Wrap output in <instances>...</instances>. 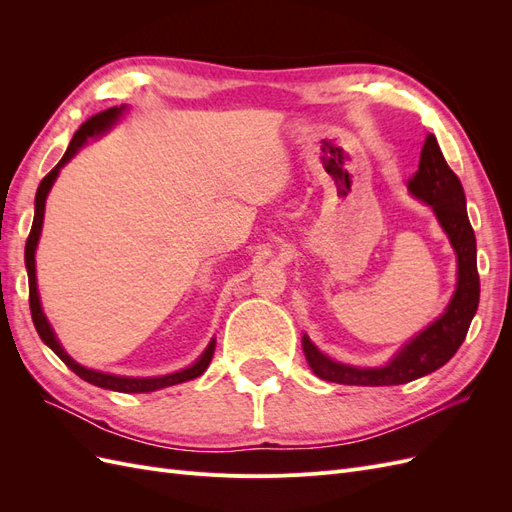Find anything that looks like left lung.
I'll use <instances>...</instances> for the list:
<instances>
[{"mask_svg": "<svg viewBox=\"0 0 512 512\" xmlns=\"http://www.w3.org/2000/svg\"><path fill=\"white\" fill-rule=\"evenodd\" d=\"M414 198L423 200L436 218L457 254V288L444 314L431 322L425 331L412 337L393 359L382 367H352L337 363L322 354L309 337L303 335V352L314 374L327 382L352 386H393L423 378L453 359V354L468 335L476 314L480 282L476 269V237L468 220L466 194L459 177L446 164L436 136L427 134L421 162L408 181Z\"/></svg>", "mask_w": 512, "mask_h": 512, "instance_id": "left-lung-1", "label": "left lung"}]
</instances>
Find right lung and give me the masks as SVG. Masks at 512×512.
I'll return each instance as SVG.
<instances>
[{
	"instance_id": "obj_1",
	"label": "right lung",
	"mask_w": 512,
	"mask_h": 512,
	"mask_svg": "<svg viewBox=\"0 0 512 512\" xmlns=\"http://www.w3.org/2000/svg\"><path fill=\"white\" fill-rule=\"evenodd\" d=\"M123 111H126V106H113V108H106V111H102V113H98L94 117H89L83 123V126L74 132L72 141H70V145H68V149L64 153V158L57 162V166L38 185L34 224H32V230H29V237H27V243H25V267H27V277H29V309H32L34 327H36L42 342L49 346L59 356V359L64 361L74 371L76 376L83 378L89 384L100 386V389H108V391H117V393H151V391H158V389H166V386L194 380L200 374H205V369L209 367V363L213 359L215 339H211L207 350L198 356V361L194 365L185 367L181 371H175V374H166V376H158V378H128V376L102 374V371L87 369V367L79 365L74 359H70L64 348H61V344L57 342V337L53 333V327H51L49 320H46V316L42 312L38 284H36V247H38V239H40V232H42V222H44V205H46V196H49L61 166L68 164L76 156V151H79L87 143V138L100 136L108 128H111L113 123L121 117Z\"/></svg>"
}]
</instances>
